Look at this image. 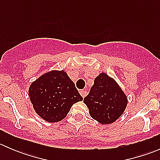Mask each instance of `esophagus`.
<instances>
[{
  "instance_id": "esophagus-1",
  "label": "esophagus",
  "mask_w": 160,
  "mask_h": 160,
  "mask_svg": "<svg viewBox=\"0 0 160 160\" xmlns=\"http://www.w3.org/2000/svg\"><path fill=\"white\" fill-rule=\"evenodd\" d=\"M80 95L83 97V98H84L85 97L87 96V91H86V90H80Z\"/></svg>"
}]
</instances>
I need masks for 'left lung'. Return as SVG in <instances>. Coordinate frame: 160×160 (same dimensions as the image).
Wrapping results in <instances>:
<instances>
[{
	"label": "left lung",
	"mask_w": 160,
	"mask_h": 160,
	"mask_svg": "<svg viewBox=\"0 0 160 160\" xmlns=\"http://www.w3.org/2000/svg\"><path fill=\"white\" fill-rule=\"evenodd\" d=\"M83 102L94 120L102 125H108L123 114L128 98L114 79L105 72H101L95 78Z\"/></svg>",
	"instance_id": "obj_1"
}]
</instances>
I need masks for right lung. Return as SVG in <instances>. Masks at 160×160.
Instances as JSON below:
<instances>
[{
  "instance_id": "add662e5",
  "label": "right lung",
  "mask_w": 160,
  "mask_h": 160,
  "mask_svg": "<svg viewBox=\"0 0 160 160\" xmlns=\"http://www.w3.org/2000/svg\"><path fill=\"white\" fill-rule=\"evenodd\" d=\"M28 95L34 110L48 122L62 121L72 104L83 100L64 70H52L42 75L30 85Z\"/></svg>"
}]
</instances>
